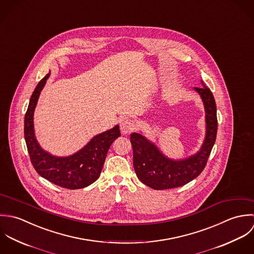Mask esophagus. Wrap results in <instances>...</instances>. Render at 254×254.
Listing matches in <instances>:
<instances>
[{"label":"esophagus","mask_w":254,"mask_h":254,"mask_svg":"<svg viewBox=\"0 0 254 254\" xmlns=\"http://www.w3.org/2000/svg\"><path fill=\"white\" fill-rule=\"evenodd\" d=\"M120 127H121V131L122 133L124 134H127L129 132H131L134 127H135V125L132 121L130 120H127V119H124L121 121V124H120Z\"/></svg>","instance_id":"1"}]
</instances>
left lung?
<instances>
[{
	"label": "left lung",
	"mask_w": 254,
	"mask_h": 254,
	"mask_svg": "<svg viewBox=\"0 0 254 254\" xmlns=\"http://www.w3.org/2000/svg\"><path fill=\"white\" fill-rule=\"evenodd\" d=\"M201 84L202 87H194V90L204 104L206 134L196 154L183 160H173L166 157L142 134H130L134 171L140 182L151 189L161 190L185 186L198 177L206 166L216 140L218 121L214 96L202 80Z\"/></svg>",
	"instance_id": "1"
}]
</instances>
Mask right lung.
I'll return each instance as SVG.
<instances>
[{
	"label": "right lung",
	"mask_w": 254,
	"mask_h": 254,
	"mask_svg": "<svg viewBox=\"0 0 254 254\" xmlns=\"http://www.w3.org/2000/svg\"><path fill=\"white\" fill-rule=\"evenodd\" d=\"M49 72L34 89L24 117V138L31 163L36 172L53 184L68 189H83L93 184L100 176L107 152L121 135L119 126L94 136L83 148L67 157H56L41 148L36 140L33 114Z\"/></svg>",
	"instance_id": "obj_1"
}]
</instances>
